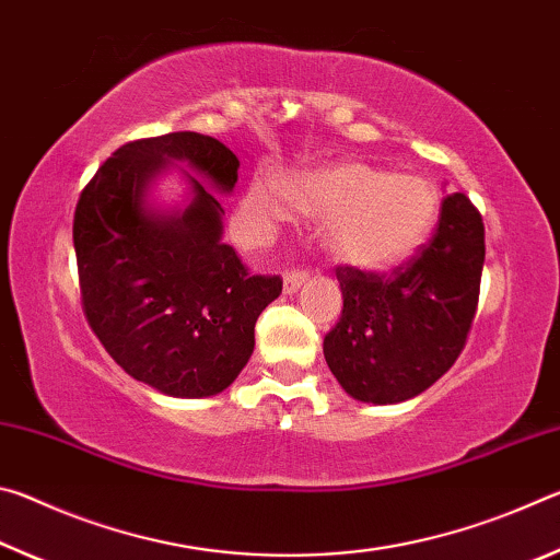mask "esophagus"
<instances>
[{
  "mask_svg": "<svg viewBox=\"0 0 560 560\" xmlns=\"http://www.w3.org/2000/svg\"><path fill=\"white\" fill-rule=\"evenodd\" d=\"M308 279L306 269H291L283 273V293H296Z\"/></svg>",
  "mask_w": 560,
  "mask_h": 560,
  "instance_id": "34e87169",
  "label": "esophagus"
}]
</instances>
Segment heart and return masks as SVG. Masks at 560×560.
Listing matches in <instances>:
<instances>
[{
    "instance_id": "b5f03b06",
    "label": "heart",
    "mask_w": 560,
    "mask_h": 560,
    "mask_svg": "<svg viewBox=\"0 0 560 560\" xmlns=\"http://www.w3.org/2000/svg\"><path fill=\"white\" fill-rule=\"evenodd\" d=\"M293 210L324 220L326 246L338 261L383 271L428 244L440 220V192L428 177L350 160L296 175L289 195L273 177H257L242 197L244 220L254 226L289 220Z\"/></svg>"
}]
</instances>
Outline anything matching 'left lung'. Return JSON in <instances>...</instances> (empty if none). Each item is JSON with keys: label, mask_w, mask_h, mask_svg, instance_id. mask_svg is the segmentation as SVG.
Returning <instances> with one entry per match:
<instances>
[{"label": "left lung", "mask_w": 560, "mask_h": 560, "mask_svg": "<svg viewBox=\"0 0 560 560\" xmlns=\"http://www.w3.org/2000/svg\"><path fill=\"white\" fill-rule=\"evenodd\" d=\"M485 269V222L467 195L444 197L438 232L393 273L338 267L343 311L324 338L340 387L395 405L428 390L467 343Z\"/></svg>", "instance_id": "1"}]
</instances>
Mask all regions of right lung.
Returning <instances> with one entry per match:
<instances>
[{"mask_svg":"<svg viewBox=\"0 0 560 560\" xmlns=\"http://www.w3.org/2000/svg\"><path fill=\"white\" fill-rule=\"evenodd\" d=\"M185 162L222 195L240 160L200 132L132 140L83 187L73 214L83 311L103 348L130 377L170 397L230 387L254 353V326L281 293L279 277H252L222 242V205L184 173L190 200L158 211L154 179Z\"/></svg>","mask_w":560,"mask_h":560,"instance_id":"add662e5","label":"right lung"}]
</instances>
